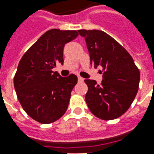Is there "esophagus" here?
I'll list each match as a JSON object with an SVG mask.
<instances>
[{
    "label": "esophagus",
    "mask_w": 154,
    "mask_h": 154,
    "mask_svg": "<svg viewBox=\"0 0 154 154\" xmlns=\"http://www.w3.org/2000/svg\"><path fill=\"white\" fill-rule=\"evenodd\" d=\"M77 79H78V82H83L84 81V79L82 77H77Z\"/></svg>",
    "instance_id": "obj_1"
}]
</instances>
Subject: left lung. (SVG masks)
<instances>
[{
    "label": "left lung",
    "instance_id": "obj_1",
    "mask_svg": "<svg viewBox=\"0 0 154 154\" xmlns=\"http://www.w3.org/2000/svg\"><path fill=\"white\" fill-rule=\"evenodd\" d=\"M78 33L85 38L91 66L102 68L100 85L95 80H85L87 106L100 119H116L125 113L135 98L139 70L130 54L106 33L97 29H80Z\"/></svg>",
    "mask_w": 154,
    "mask_h": 154
}]
</instances>
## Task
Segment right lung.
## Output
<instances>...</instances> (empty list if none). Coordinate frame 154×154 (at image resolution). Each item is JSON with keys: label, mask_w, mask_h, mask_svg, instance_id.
I'll use <instances>...</instances> for the list:
<instances>
[{"label": "right lung", "mask_w": 154, "mask_h": 154, "mask_svg": "<svg viewBox=\"0 0 154 154\" xmlns=\"http://www.w3.org/2000/svg\"><path fill=\"white\" fill-rule=\"evenodd\" d=\"M77 35L76 30L49 29L19 63L14 77L16 95L24 110L38 122H54L67 110L77 77L74 74L61 77L53 68L63 63L64 46Z\"/></svg>", "instance_id": "1"}]
</instances>
